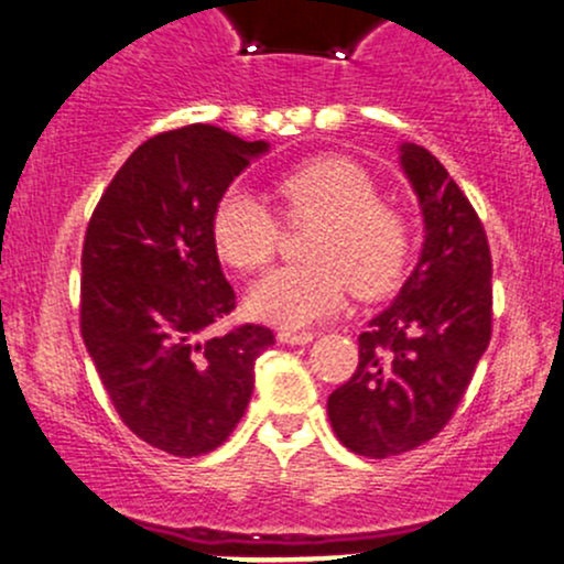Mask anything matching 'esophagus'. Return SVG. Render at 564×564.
<instances>
[{
	"label": "esophagus",
	"mask_w": 564,
	"mask_h": 564,
	"mask_svg": "<svg viewBox=\"0 0 564 564\" xmlns=\"http://www.w3.org/2000/svg\"><path fill=\"white\" fill-rule=\"evenodd\" d=\"M278 340L289 346H303L314 340V333H305V329L303 333H297V329H281V333H278Z\"/></svg>",
	"instance_id": "obj_1"
}]
</instances>
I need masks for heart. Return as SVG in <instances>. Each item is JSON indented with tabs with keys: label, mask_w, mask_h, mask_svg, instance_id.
Masks as SVG:
<instances>
[{
	"label": "heart",
	"mask_w": 564,
	"mask_h": 564,
	"mask_svg": "<svg viewBox=\"0 0 564 564\" xmlns=\"http://www.w3.org/2000/svg\"><path fill=\"white\" fill-rule=\"evenodd\" d=\"M275 198L289 220H318L308 256L316 261L267 272L248 294L250 314L283 329H300L335 314L349 286L362 297L382 294L406 264L409 226L377 198L371 174L338 155L311 158L275 180ZM278 218L246 191H229L213 215L220 259L242 272L275 256Z\"/></svg>",
	"instance_id": "b5f03b06"
}]
</instances>
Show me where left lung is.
Segmentation results:
<instances>
[{"instance_id": "1", "label": "left lung", "mask_w": 564, "mask_h": 564, "mask_svg": "<svg viewBox=\"0 0 564 564\" xmlns=\"http://www.w3.org/2000/svg\"><path fill=\"white\" fill-rule=\"evenodd\" d=\"M398 163L423 215L420 259L357 338V371L327 398L340 445L366 458L434 440L491 340V250L480 218L425 147L401 144Z\"/></svg>"}]
</instances>
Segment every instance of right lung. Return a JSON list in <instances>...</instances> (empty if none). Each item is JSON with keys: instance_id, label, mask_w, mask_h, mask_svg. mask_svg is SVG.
Instances as JSON below:
<instances>
[{"instance_id": "obj_1", "label": "right lung", "mask_w": 564, "mask_h": 564, "mask_svg": "<svg viewBox=\"0 0 564 564\" xmlns=\"http://www.w3.org/2000/svg\"><path fill=\"white\" fill-rule=\"evenodd\" d=\"M215 124L144 141L100 196L82 253V335L122 423L172 456L229 440L253 392L272 329L242 324L202 340L235 311L213 215L224 193L267 155Z\"/></svg>"}]
</instances>
